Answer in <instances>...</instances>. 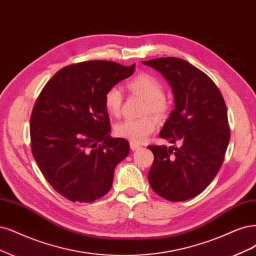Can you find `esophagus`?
Wrapping results in <instances>:
<instances>
[{
	"label": "esophagus",
	"mask_w": 256,
	"mask_h": 256,
	"mask_svg": "<svg viewBox=\"0 0 256 256\" xmlns=\"http://www.w3.org/2000/svg\"><path fill=\"white\" fill-rule=\"evenodd\" d=\"M130 148H131V150H136V149H138V148H142V146L136 144V143L130 142Z\"/></svg>",
	"instance_id": "esophagus-1"
}]
</instances>
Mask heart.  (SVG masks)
Here are the masks:
<instances>
[{
  "label": "heart",
  "mask_w": 256,
  "mask_h": 256,
  "mask_svg": "<svg viewBox=\"0 0 256 256\" xmlns=\"http://www.w3.org/2000/svg\"><path fill=\"white\" fill-rule=\"evenodd\" d=\"M128 90L132 94L142 96L146 100L145 113L152 112L161 116L168 110V102L164 96V86L160 79L154 75L142 73L127 82ZM104 104L107 112L112 116H118L122 104V94L118 86H111L106 91ZM156 120L152 116L142 118H127L116 126L114 130L120 138L130 140L131 142L140 143L154 131Z\"/></svg>",
  "instance_id": "heart-1"
}]
</instances>
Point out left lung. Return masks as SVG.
I'll use <instances>...</instances> for the list:
<instances>
[{
	"label": "left lung",
	"mask_w": 256,
	"mask_h": 256,
	"mask_svg": "<svg viewBox=\"0 0 256 256\" xmlns=\"http://www.w3.org/2000/svg\"><path fill=\"white\" fill-rule=\"evenodd\" d=\"M170 82L174 109L160 132L180 147L149 145L154 158L148 172L152 188L179 202L199 195L213 181L230 140L228 112L222 92L206 73L188 61L162 57L142 61Z\"/></svg>",
	"instance_id": "8db88e82"
}]
</instances>
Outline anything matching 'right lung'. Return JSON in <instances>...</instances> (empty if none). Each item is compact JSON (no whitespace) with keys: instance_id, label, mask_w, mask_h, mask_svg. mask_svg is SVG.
I'll return each instance as SVG.
<instances>
[{"instance_id":"obj_1","label":"right lung","mask_w":256,"mask_h":256,"mask_svg":"<svg viewBox=\"0 0 256 256\" xmlns=\"http://www.w3.org/2000/svg\"><path fill=\"white\" fill-rule=\"evenodd\" d=\"M130 66L92 60L64 66L44 86L30 116L32 152L61 196L93 202L107 194L128 140L112 138L104 96L134 74Z\"/></svg>"}]
</instances>
